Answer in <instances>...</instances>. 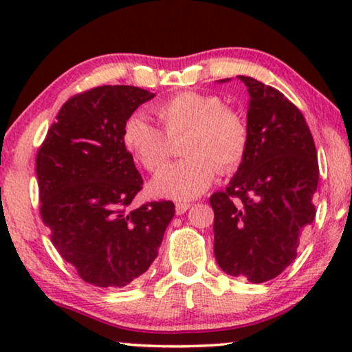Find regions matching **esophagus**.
Masks as SVG:
<instances>
[{
	"label": "esophagus",
	"mask_w": 352,
	"mask_h": 352,
	"mask_svg": "<svg viewBox=\"0 0 352 352\" xmlns=\"http://www.w3.org/2000/svg\"><path fill=\"white\" fill-rule=\"evenodd\" d=\"M190 208V204H182V201H179V204H176V214H184L187 210Z\"/></svg>",
	"instance_id": "34e87169"
}]
</instances>
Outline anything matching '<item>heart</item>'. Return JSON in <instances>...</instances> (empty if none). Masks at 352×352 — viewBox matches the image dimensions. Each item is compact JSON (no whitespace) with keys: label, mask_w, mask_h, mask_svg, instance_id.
<instances>
[{"label":"heart","mask_w":352,"mask_h":352,"mask_svg":"<svg viewBox=\"0 0 352 352\" xmlns=\"http://www.w3.org/2000/svg\"><path fill=\"white\" fill-rule=\"evenodd\" d=\"M155 115L162 129L134 113L124 122L123 146L148 173H157L170 155V140L186 133V159L158 173L151 189L173 200L195 199L208 189L216 170L230 175L248 151V124L242 113L216 94L181 91L162 100Z\"/></svg>","instance_id":"obj_1"}]
</instances>
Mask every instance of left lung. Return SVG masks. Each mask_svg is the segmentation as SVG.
I'll use <instances>...</instances> for the list:
<instances>
[{
    "label": "left lung",
    "mask_w": 352,
    "mask_h": 352,
    "mask_svg": "<svg viewBox=\"0 0 352 352\" xmlns=\"http://www.w3.org/2000/svg\"><path fill=\"white\" fill-rule=\"evenodd\" d=\"M248 88V151L214 211V258L232 277L263 283L295 261L300 235L316 218L314 139L301 110L280 91L239 76Z\"/></svg>",
    "instance_id": "8db88e82"
}]
</instances>
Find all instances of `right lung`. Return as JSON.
I'll use <instances>...</instances> for the list:
<instances>
[{"mask_svg":"<svg viewBox=\"0 0 352 352\" xmlns=\"http://www.w3.org/2000/svg\"><path fill=\"white\" fill-rule=\"evenodd\" d=\"M153 96L126 85L75 94L38 148L41 219L60 256L91 285L122 288L142 276L175 216L170 200L128 208L144 181L123 146V126Z\"/></svg>","mask_w":352,"mask_h":352,"instance_id":"add662e5","label":"right lung"}]
</instances>
